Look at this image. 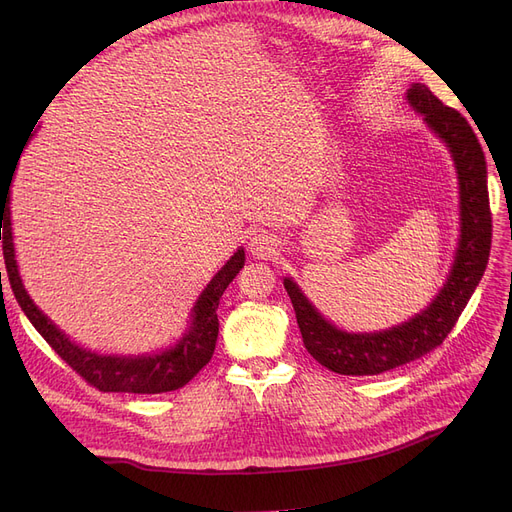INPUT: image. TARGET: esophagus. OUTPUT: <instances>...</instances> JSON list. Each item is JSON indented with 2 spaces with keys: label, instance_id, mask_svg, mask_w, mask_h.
<instances>
[{
  "label": "esophagus",
  "instance_id": "obj_1",
  "mask_svg": "<svg viewBox=\"0 0 512 512\" xmlns=\"http://www.w3.org/2000/svg\"><path fill=\"white\" fill-rule=\"evenodd\" d=\"M277 247H280V241H277V237L271 235V232H265V230L254 232L250 241H247V250H250L254 258H260V260L273 258L277 254Z\"/></svg>",
  "mask_w": 512,
  "mask_h": 512
}]
</instances>
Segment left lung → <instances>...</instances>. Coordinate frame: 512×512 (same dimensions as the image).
<instances>
[{
  "label": "left lung",
  "instance_id": "obj_1",
  "mask_svg": "<svg viewBox=\"0 0 512 512\" xmlns=\"http://www.w3.org/2000/svg\"><path fill=\"white\" fill-rule=\"evenodd\" d=\"M412 111L423 117L451 153L459 183V239L446 282L433 301L406 322L382 331H346L324 318L292 277L284 288L297 314L305 350L327 369L342 376H378L421 359L440 346L468 305L483 277L491 250V211L487 162L483 147L466 117L444 106L429 87L412 83L406 91Z\"/></svg>",
  "mask_w": 512,
  "mask_h": 512
}]
</instances>
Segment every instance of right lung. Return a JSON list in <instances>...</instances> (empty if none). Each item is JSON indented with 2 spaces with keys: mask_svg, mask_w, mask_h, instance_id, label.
<instances>
[{
  "mask_svg": "<svg viewBox=\"0 0 512 512\" xmlns=\"http://www.w3.org/2000/svg\"><path fill=\"white\" fill-rule=\"evenodd\" d=\"M10 183L12 179L6 185H0V241L4 247L8 280L25 316L34 324V329L49 342V346L76 371V374H81L91 386H96V389L106 393L156 395L177 391L181 386L188 384L198 371L211 361L220 331L218 305L228 284L235 280L237 273L245 265L243 247H239V250L226 260V265L211 277V282L205 286V290L198 294V299L190 312L188 327H185V331L175 344H170L168 348H162L158 352L145 354L96 352L91 348H83L81 344H76L74 339H70V335H66V331H61L25 290L23 277L17 265V252H14L12 241Z\"/></svg>",
  "mask_w": 512,
  "mask_h": 512,
  "instance_id": "add662e5",
  "label": "right lung"
}]
</instances>
